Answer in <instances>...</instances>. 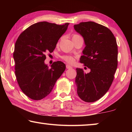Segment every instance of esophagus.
I'll use <instances>...</instances> for the list:
<instances>
[{
    "label": "esophagus",
    "mask_w": 132,
    "mask_h": 132,
    "mask_svg": "<svg viewBox=\"0 0 132 132\" xmlns=\"http://www.w3.org/2000/svg\"><path fill=\"white\" fill-rule=\"evenodd\" d=\"M66 69H71V68H72V67L70 66V65H69V64H66Z\"/></svg>",
    "instance_id": "esophagus-1"
}]
</instances>
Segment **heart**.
<instances>
[{"mask_svg": "<svg viewBox=\"0 0 132 132\" xmlns=\"http://www.w3.org/2000/svg\"><path fill=\"white\" fill-rule=\"evenodd\" d=\"M78 37H81L79 35H77V34H73L72 35V39H75V38H78ZM60 41H61V40H59V41H58L57 44V45H59ZM61 59H63L64 61H65L66 62H67V63H70V64L73 63L75 61L74 57H73V56H70V55H64L62 56Z\"/></svg>", "mask_w": 132, "mask_h": 132, "instance_id": "obj_1", "label": "heart"}]
</instances>
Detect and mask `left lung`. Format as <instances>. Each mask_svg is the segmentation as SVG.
<instances>
[{"mask_svg":"<svg viewBox=\"0 0 132 132\" xmlns=\"http://www.w3.org/2000/svg\"><path fill=\"white\" fill-rule=\"evenodd\" d=\"M74 28L86 44L80 62L90 69L87 74L82 69H76L77 94L85 102H95L105 94L114 79L118 66L117 40L109 28L93 21L81 22Z\"/></svg>","mask_w":132,"mask_h":132,"instance_id":"left-lung-1","label":"left lung"}]
</instances>
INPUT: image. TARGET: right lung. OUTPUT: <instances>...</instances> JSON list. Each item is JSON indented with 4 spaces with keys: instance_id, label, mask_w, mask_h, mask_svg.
Listing matches in <instances>:
<instances>
[{
    "instance_id": "add662e5",
    "label": "right lung",
    "mask_w": 132,
    "mask_h": 132,
    "mask_svg": "<svg viewBox=\"0 0 132 132\" xmlns=\"http://www.w3.org/2000/svg\"><path fill=\"white\" fill-rule=\"evenodd\" d=\"M69 24L39 22L18 37L13 53L15 75L21 91L31 99L40 100L50 94L65 70V64L61 61L54 62L50 68L44 61L46 53L55 50Z\"/></svg>"
}]
</instances>
